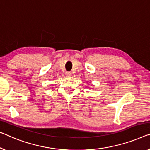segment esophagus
Here are the masks:
<instances>
[{
	"label": "esophagus",
	"instance_id": "1",
	"mask_svg": "<svg viewBox=\"0 0 150 150\" xmlns=\"http://www.w3.org/2000/svg\"><path fill=\"white\" fill-rule=\"evenodd\" d=\"M66 76H67V77H71V72H69V71H67V72H66Z\"/></svg>",
	"mask_w": 150,
	"mask_h": 150
}]
</instances>
